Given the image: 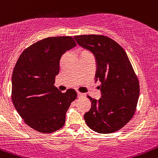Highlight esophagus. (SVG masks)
I'll return each mask as SVG.
<instances>
[{"label":"esophagus","mask_w":158,"mask_h":158,"mask_svg":"<svg viewBox=\"0 0 158 158\" xmlns=\"http://www.w3.org/2000/svg\"><path fill=\"white\" fill-rule=\"evenodd\" d=\"M78 94V96L79 97H82V96H85V94H83V93H81V92H78L77 93Z\"/></svg>","instance_id":"1"}]
</instances>
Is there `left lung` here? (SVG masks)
<instances>
[{
	"label": "left lung",
	"instance_id": "obj_1",
	"mask_svg": "<svg viewBox=\"0 0 158 158\" xmlns=\"http://www.w3.org/2000/svg\"><path fill=\"white\" fill-rule=\"evenodd\" d=\"M96 60L95 82H100L101 98L88 96L91 107L84 118L95 132L118 131L132 118L139 96V84L127 54L118 43L103 35L75 36Z\"/></svg>",
	"mask_w": 158,
	"mask_h": 158
}]
</instances>
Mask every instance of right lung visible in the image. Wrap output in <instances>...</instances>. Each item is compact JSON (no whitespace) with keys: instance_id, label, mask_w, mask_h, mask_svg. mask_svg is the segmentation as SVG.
Instances as JSON below:
<instances>
[{"instance_id":"obj_1","label":"right lung","mask_w":158,"mask_h":158,"mask_svg":"<svg viewBox=\"0 0 158 158\" xmlns=\"http://www.w3.org/2000/svg\"><path fill=\"white\" fill-rule=\"evenodd\" d=\"M72 37H47L27 48L19 58L12 76V100L24 121L40 133L58 131L66 112L77 98L75 90L61 93L54 84L59 63L75 47Z\"/></svg>"}]
</instances>
